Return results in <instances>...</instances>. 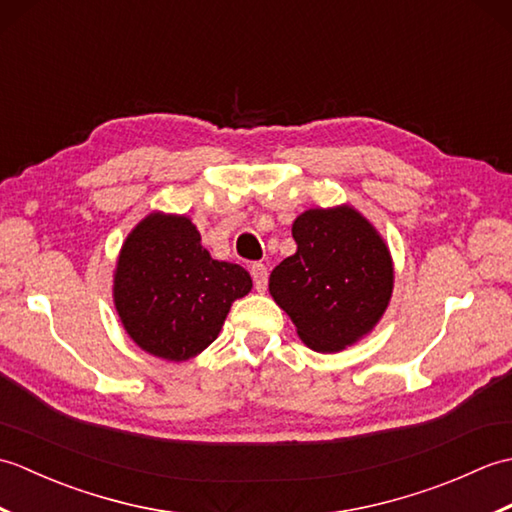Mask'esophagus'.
Wrapping results in <instances>:
<instances>
[{"mask_svg":"<svg viewBox=\"0 0 512 512\" xmlns=\"http://www.w3.org/2000/svg\"><path fill=\"white\" fill-rule=\"evenodd\" d=\"M250 275H253L257 292H264L266 286H268V268L264 264L255 262L253 266H250Z\"/></svg>","mask_w":512,"mask_h":512,"instance_id":"34e87169","label":"esophagus"}]
</instances>
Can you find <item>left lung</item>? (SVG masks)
<instances>
[{
  "label": "left lung",
  "mask_w": 512,
  "mask_h": 512,
  "mask_svg": "<svg viewBox=\"0 0 512 512\" xmlns=\"http://www.w3.org/2000/svg\"><path fill=\"white\" fill-rule=\"evenodd\" d=\"M292 237L297 253L270 273V295L310 350L341 352L372 332L389 306V248L347 204L301 213Z\"/></svg>",
  "instance_id": "obj_1"
}]
</instances>
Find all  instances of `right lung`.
Returning <instances> with one entry per match:
<instances>
[{
    "label": "right lung",
    "mask_w": 512,
    "mask_h": 512,
    "mask_svg": "<svg viewBox=\"0 0 512 512\" xmlns=\"http://www.w3.org/2000/svg\"><path fill=\"white\" fill-rule=\"evenodd\" d=\"M253 279L217 262L187 215L149 213L118 255L114 306L134 343L165 361H189L220 334L235 299Z\"/></svg>",
    "instance_id": "add662e5"
}]
</instances>
